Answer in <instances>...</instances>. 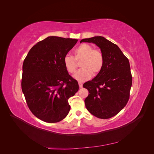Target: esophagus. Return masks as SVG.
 I'll return each mask as SVG.
<instances>
[{
  "instance_id": "34e87169",
  "label": "esophagus",
  "mask_w": 154,
  "mask_h": 154,
  "mask_svg": "<svg viewBox=\"0 0 154 154\" xmlns=\"http://www.w3.org/2000/svg\"><path fill=\"white\" fill-rule=\"evenodd\" d=\"M78 85H79V87H80V88H82L83 87V84H82V83H81V82H79Z\"/></svg>"
}]
</instances>
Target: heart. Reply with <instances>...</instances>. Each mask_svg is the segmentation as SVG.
<instances>
[{"mask_svg":"<svg viewBox=\"0 0 154 154\" xmlns=\"http://www.w3.org/2000/svg\"><path fill=\"white\" fill-rule=\"evenodd\" d=\"M74 59L72 56L67 54L63 58V65L68 72L72 74L77 69L76 61H80V69L74 74V78L78 82H84L96 75L103 69L104 57L98 49H93L91 45L83 44L74 51Z\"/></svg>","mask_w":154,"mask_h":154,"instance_id":"heart-1","label":"heart"}]
</instances>
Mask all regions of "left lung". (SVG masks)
<instances>
[{
  "mask_svg": "<svg viewBox=\"0 0 154 154\" xmlns=\"http://www.w3.org/2000/svg\"><path fill=\"white\" fill-rule=\"evenodd\" d=\"M82 42L96 44L104 57L101 71L83 85L88 91L85 106L97 118H110L124 108L129 99L132 77L128 59L117 45L103 36L84 38Z\"/></svg>",
  "mask_w": 154,
  "mask_h": 154,
  "instance_id": "left-lung-1",
  "label": "left lung"
}]
</instances>
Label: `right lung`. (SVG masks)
Segmentation results:
<instances>
[{
  "label": "right lung",
  "mask_w": 154,
  "mask_h": 154,
  "mask_svg": "<svg viewBox=\"0 0 154 154\" xmlns=\"http://www.w3.org/2000/svg\"><path fill=\"white\" fill-rule=\"evenodd\" d=\"M78 42L51 36L35 44L23 63L22 90L36 118L57 123L71 109L68 100L78 92V82L69 75L63 58Z\"/></svg>",
  "instance_id": "add662e5"
}]
</instances>
